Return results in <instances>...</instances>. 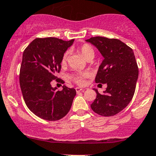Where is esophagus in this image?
<instances>
[{"label": "esophagus", "instance_id": "esophagus-1", "mask_svg": "<svg viewBox=\"0 0 156 156\" xmlns=\"http://www.w3.org/2000/svg\"><path fill=\"white\" fill-rule=\"evenodd\" d=\"M75 90H76V92L77 93H79V92H81V91H83L84 90V89H83V88H81V87H76L75 88Z\"/></svg>", "mask_w": 156, "mask_h": 156}]
</instances>
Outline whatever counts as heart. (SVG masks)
Returning <instances> with one entry per match:
<instances>
[{"label":"heart","mask_w":156,"mask_h":156,"mask_svg":"<svg viewBox=\"0 0 156 156\" xmlns=\"http://www.w3.org/2000/svg\"><path fill=\"white\" fill-rule=\"evenodd\" d=\"M78 51L82 55L83 57L86 59V60H88V59H90L94 57V51L93 50V48H91L90 45L88 44H84L82 46H81L80 48H78ZM69 56V53L68 52H66L63 54L62 57V60H61V63L62 65H65L67 62V59H68ZM87 77V73H79L77 74V75H74V76L72 77V80L75 81L77 84H84L85 81H84V78Z\"/></svg>","instance_id":"obj_1"}]
</instances>
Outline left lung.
Here are the masks:
<instances>
[{"mask_svg": "<svg viewBox=\"0 0 156 156\" xmlns=\"http://www.w3.org/2000/svg\"><path fill=\"white\" fill-rule=\"evenodd\" d=\"M103 57L95 78L96 83L106 84L103 94L97 89V98L90 107L102 116H112L131 101L138 78V66L133 50L118 39L94 37L86 40Z\"/></svg>", "mask_w": 156, "mask_h": 156, "instance_id": "8db88e82", "label": "left lung"}]
</instances>
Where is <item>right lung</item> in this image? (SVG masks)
I'll return each mask as SVG.
<instances>
[{"label": "right lung", "mask_w": 156, "mask_h": 156, "mask_svg": "<svg viewBox=\"0 0 156 156\" xmlns=\"http://www.w3.org/2000/svg\"><path fill=\"white\" fill-rule=\"evenodd\" d=\"M74 41L36 38L23 52L20 88L27 107L41 119L59 120L70 110L76 90L65 85L62 90H56L57 88L52 87L50 83L57 78L62 56Z\"/></svg>", "instance_id": "add662e5"}]
</instances>
